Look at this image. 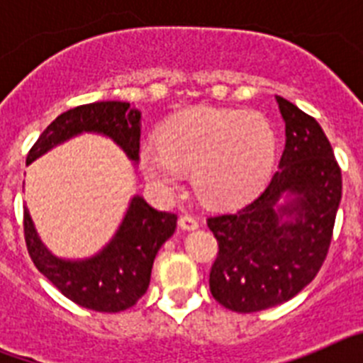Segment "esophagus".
Segmentation results:
<instances>
[{"label": "esophagus", "mask_w": 363, "mask_h": 363, "mask_svg": "<svg viewBox=\"0 0 363 363\" xmlns=\"http://www.w3.org/2000/svg\"><path fill=\"white\" fill-rule=\"evenodd\" d=\"M178 223L184 230H194L200 227V221H198V218L192 216V214H184V216H179Z\"/></svg>", "instance_id": "obj_1"}]
</instances>
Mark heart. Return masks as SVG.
Wrapping results in <instances>:
<instances>
[{
    "mask_svg": "<svg viewBox=\"0 0 363 363\" xmlns=\"http://www.w3.org/2000/svg\"><path fill=\"white\" fill-rule=\"evenodd\" d=\"M277 160V133L252 111L192 107L160 133V145L143 147L140 167L150 184L172 194L194 171V189L216 207L245 203L265 185Z\"/></svg>",
    "mask_w": 363,
    "mask_h": 363,
    "instance_id": "obj_1",
    "label": "heart"
}]
</instances>
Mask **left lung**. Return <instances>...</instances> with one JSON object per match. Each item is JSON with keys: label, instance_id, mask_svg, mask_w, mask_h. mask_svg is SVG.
<instances>
[{"label": "left lung", "instance_id": "8db88e82", "mask_svg": "<svg viewBox=\"0 0 363 363\" xmlns=\"http://www.w3.org/2000/svg\"><path fill=\"white\" fill-rule=\"evenodd\" d=\"M277 101L285 121L278 171L243 209L207 220L218 240L211 293L236 313L280 306L314 280L342 200V171L318 121L281 96Z\"/></svg>", "mask_w": 363, "mask_h": 363}]
</instances>
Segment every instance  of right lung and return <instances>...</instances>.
Wrapping results in <instances>:
<instances>
[{"label": "right lung", "instance_id": "1", "mask_svg": "<svg viewBox=\"0 0 363 363\" xmlns=\"http://www.w3.org/2000/svg\"><path fill=\"white\" fill-rule=\"evenodd\" d=\"M140 111L125 101H96L63 112L32 145L27 163L82 133H98L118 143L129 160H140ZM174 213L156 211L134 196L111 242L92 258L63 259L41 243L27 207L23 230L28 255L45 278L69 300L98 313L129 309L147 293L154 258L176 229Z\"/></svg>", "mask_w": 363, "mask_h": 363}]
</instances>
